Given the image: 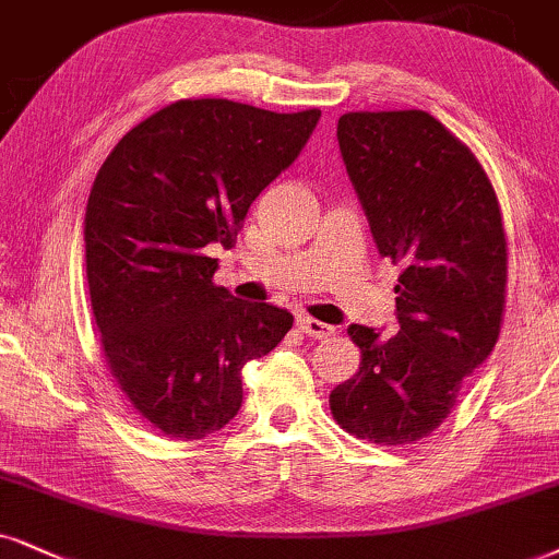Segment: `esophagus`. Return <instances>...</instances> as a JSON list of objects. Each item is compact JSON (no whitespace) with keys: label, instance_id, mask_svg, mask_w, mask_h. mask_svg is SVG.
<instances>
[{"label":"esophagus","instance_id":"34e87169","mask_svg":"<svg viewBox=\"0 0 559 559\" xmlns=\"http://www.w3.org/2000/svg\"><path fill=\"white\" fill-rule=\"evenodd\" d=\"M296 328H299L307 337H312V341H328L332 332H335V328H330V324L314 320V317L309 314L296 317Z\"/></svg>","mask_w":559,"mask_h":559}]
</instances>
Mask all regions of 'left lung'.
<instances>
[{
	"label": "left lung",
	"instance_id": "8db88e82",
	"mask_svg": "<svg viewBox=\"0 0 559 559\" xmlns=\"http://www.w3.org/2000/svg\"><path fill=\"white\" fill-rule=\"evenodd\" d=\"M337 141L379 252L402 273L400 332L381 341L350 324L361 364L330 392V413L345 433L405 447L449 418L464 377L498 343L503 214L479 159L426 110L345 112Z\"/></svg>",
	"mask_w": 559,
	"mask_h": 559
}]
</instances>
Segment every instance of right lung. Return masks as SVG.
Here are the masks:
<instances>
[{
  "label": "right lung",
  "instance_id": "add662e5",
  "mask_svg": "<svg viewBox=\"0 0 559 559\" xmlns=\"http://www.w3.org/2000/svg\"><path fill=\"white\" fill-rule=\"evenodd\" d=\"M320 110L224 97L178 100L103 162L84 214L92 314L110 377L167 438L198 441L242 405V369L294 317L214 284L211 245H235L247 209L299 157Z\"/></svg>",
  "mask_w": 559,
  "mask_h": 559
}]
</instances>
